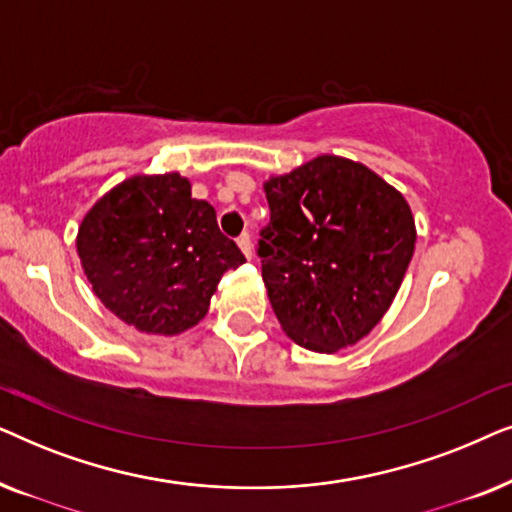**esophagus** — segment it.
I'll return each mask as SVG.
<instances>
[{"label": "esophagus", "mask_w": 512, "mask_h": 512, "mask_svg": "<svg viewBox=\"0 0 512 512\" xmlns=\"http://www.w3.org/2000/svg\"><path fill=\"white\" fill-rule=\"evenodd\" d=\"M237 244H240V249H242L244 256H247V258L254 256V244H251L249 233H244V235L237 237Z\"/></svg>", "instance_id": "1"}]
</instances>
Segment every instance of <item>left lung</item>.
<instances>
[{
    "label": "left lung",
    "instance_id": "1",
    "mask_svg": "<svg viewBox=\"0 0 512 512\" xmlns=\"http://www.w3.org/2000/svg\"><path fill=\"white\" fill-rule=\"evenodd\" d=\"M270 223L258 256L279 326L296 345H356L394 303L415 254L403 193L356 160L321 156L263 181Z\"/></svg>",
    "mask_w": 512,
    "mask_h": 512
}]
</instances>
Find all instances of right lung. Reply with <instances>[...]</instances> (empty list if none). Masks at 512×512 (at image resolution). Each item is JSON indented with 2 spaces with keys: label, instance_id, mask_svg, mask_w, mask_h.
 Segmentation results:
<instances>
[{
  "label": "right lung",
  "instance_id": "1",
  "mask_svg": "<svg viewBox=\"0 0 512 512\" xmlns=\"http://www.w3.org/2000/svg\"><path fill=\"white\" fill-rule=\"evenodd\" d=\"M76 254L111 314L165 338L198 326L223 272L244 263L179 172L132 174L109 188L81 219Z\"/></svg>",
  "mask_w": 512,
  "mask_h": 512
}]
</instances>
